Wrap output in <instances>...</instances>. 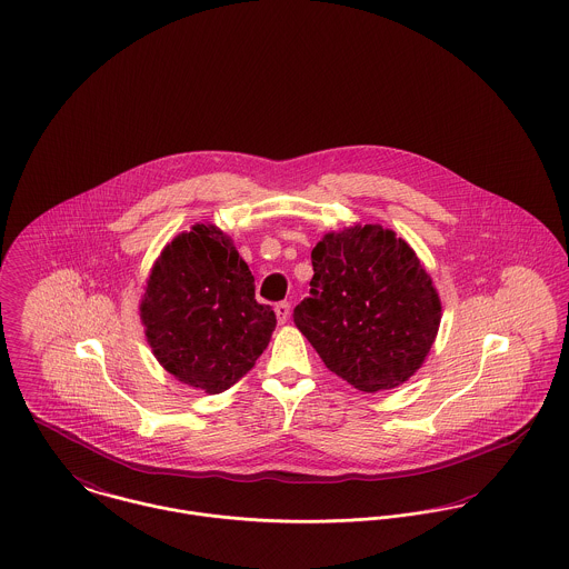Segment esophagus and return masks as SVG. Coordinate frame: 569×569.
<instances>
[{
  "mask_svg": "<svg viewBox=\"0 0 569 569\" xmlns=\"http://www.w3.org/2000/svg\"><path fill=\"white\" fill-rule=\"evenodd\" d=\"M274 313H277V320L283 325L288 318H290V303L288 301H281L274 306Z\"/></svg>",
  "mask_w": 569,
  "mask_h": 569,
  "instance_id": "obj_1",
  "label": "esophagus"
}]
</instances>
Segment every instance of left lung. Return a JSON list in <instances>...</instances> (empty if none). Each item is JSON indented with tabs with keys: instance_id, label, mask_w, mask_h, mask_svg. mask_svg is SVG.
Returning <instances> with one entry per match:
<instances>
[{
	"instance_id": "left-lung-1",
	"label": "left lung",
	"mask_w": 569,
	"mask_h": 569,
	"mask_svg": "<svg viewBox=\"0 0 569 569\" xmlns=\"http://www.w3.org/2000/svg\"><path fill=\"white\" fill-rule=\"evenodd\" d=\"M295 325L325 366L361 392L405 383L438 336V292L413 249L381 224L327 233L311 251Z\"/></svg>"
}]
</instances>
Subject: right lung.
Returning a JSON list of instances; mask_svg holds the SVG:
<instances>
[{
	"label": "right lung",
	"mask_w": 569,
	"mask_h": 569,
	"mask_svg": "<svg viewBox=\"0 0 569 569\" xmlns=\"http://www.w3.org/2000/svg\"><path fill=\"white\" fill-rule=\"evenodd\" d=\"M147 340L179 381L220 393L258 361L277 327L256 279L214 224H194L162 251L140 306Z\"/></svg>",
	"instance_id": "right-lung-1"
}]
</instances>
